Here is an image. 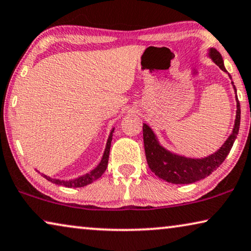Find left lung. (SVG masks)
Instances as JSON below:
<instances>
[{"label":"left lung","instance_id":"obj_1","mask_svg":"<svg viewBox=\"0 0 251 251\" xmlns=\"http://www.w3.org/2000/svg\"><path fill=\"white\" fill-rule=\"evenodd\" d=\"M208 55L214 61V63L219 65L221 70L227 72L224 67L223 57L219 50L209 49ZM228 77L231 78V75H228ZM233 88L237 92L234 85ZM235 100H237V115H235L233 131L219 151L204 158L184 157V156L176 155L165 150L159 145L157 137L151 129V126L144 123L143 136L145 152H146L147 163L151 172H154L155 176L161 179L174 184L194 183L212 174V172L219 168L226 158L227 154L233 146L235 138H237L239 128H240V103H239L237 96H235Z\"/></svg>","mask_w":251,"mask_h":251}]
</instances>
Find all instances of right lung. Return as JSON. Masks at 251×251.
Wrapping results in <instances>:
<instances>
[{
	"instance_id": "1",
	"label": "right lung",
	"mask_w": 251,
	"mask_h": 251,
	"mask_svg": "<svg viewBox=\"0 0 251 251\" xmlns=\"http://www.w3.org/2000/svg\"><path fill=\"white\" fill-rule=\"evenodd\" d=\"M113 131H114V128L112 129L110 136H108L106 147H105V151H104V154H103V157H101L100 163L93 171H90L89 173L85 174V176H79V177H77V179H72V180H68V181L52 179V177L44 176V174H43V176L46 177V180L50 181L52 183L59 184V186H64L68 188L85 187V186H87V184H90L92 182H94V181L100 179V177L101 176V174L105 172V170H106V168H107L108 156H110V148H111V141H112V136H113Z\"/></svg>"
}]
</instances>
